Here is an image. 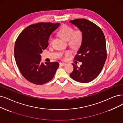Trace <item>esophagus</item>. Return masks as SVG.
Returning a JSON list of instances; mask_svg holds the SVG:
<instances>
[{
	"label": "esophagus",
	"mask_w": 123,
	"mask_h": 123,
	"mask_svg": "<svg viewBox=\"0 0 123 123\" xmlns=\"http://www.w3.org/2000/svg\"><path fill=\"white\" fill-rule=\"evenodd\" d=\"M60 65H61V66H65V65H66V63H63V62H60Z\"/></svg>",
	"instance_id": "esophagus-1"
}]
</instances>
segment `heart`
Masks as SVG:
<instances>
[{
    "mask_svg": "<svg viewBox=\"0 0 123 123\" xmlns=\"http://www.w3.org/2000/svg\"><path fill=\"white\" fill-rule=\"evenodd\" d=\"M57 35L65 40L68 41L69 45L73 48L80 47L82 44L84 38L83 33L81 30H74L72 27L67 25H63L59 29L57 32ZM52 40V39L50 37L49 40V44H51ZM70 53V51H66L65 53V56H68Z\"/></svg>",
    "mask_w": 123,
    "mask_h": 123,
    "instance_id": "b5f03b06",
    "label": "heart"
}]
</instances>
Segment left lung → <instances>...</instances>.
Masks as SVG:
<instances>
[{
    "label": "left lung",
    "mask_w": 123,
    "mask_h": 123,
    "mask_svg": "<svg viewBox=\"0 0 123 123\" xmlns=\"http://www.w3.org/2000/svg\"><path fill=\"white\" fill-rule=\"evenodd\" d=\"M70 22L83 33V41L74 60L82 62L78 67L74 63V70L70 76L75 81L87 83L99 75L106 60L105 38L101 29L96 24L85 18Z\"/></svg>",
    "instance_id": "obj_1"
}]
</instances>
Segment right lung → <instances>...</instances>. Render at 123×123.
<instances>
[{
  "instance_id": "right-lung-1",
  "label": "right lung",
  "mask_w": 123,
  "mask_h": 123,
  "mask_svg": "<svg viewBox=\"0 0 123 123\" xmlns=\"http://www.w3.org/2000/svg\"><path fill=\"white\" fill-rule=\"evenodd\" d=\"M60 23H39L28 26L16 41L14 55L23 76L33 84L42 85L52 79L59 63L41 62L40 54L48 45L52 32Z\"/></svg>"
}]
</instances>
